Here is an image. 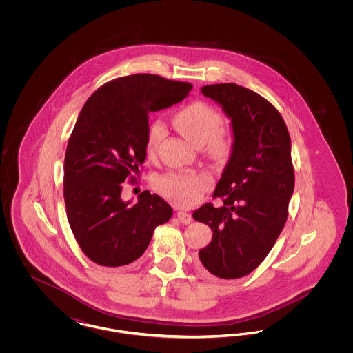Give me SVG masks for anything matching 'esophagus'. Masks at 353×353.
Instances as JSON below:
<instances>
[{
    "mask_svg": "<svg viewBox=\"0 0 353 353\" xmlns=\"http://www.w3.org/2000/svg\"><path fill=\"white\" fill-rule=\"evenodd\" d=\"M177 219H180L184 225H189V223L192 222L190 214H188V213H185V212H179V213H177Z\"/></svg>",
    "mask_w": 353,
    "mask_h": 353,
    "instance_id": "obj_1",
    "label": "esophagus"
}]
</instances>
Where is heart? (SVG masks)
I'll list each match as a JSON object with an SVG mask.
<instances>
[{
	"label": "heart",
	"instance_id": "1",
	"mask_svg": "<svg viewBox=\"0 0 353 353\" xmlns=\"http://www.w3.org/2000/svg\"><path fill=\"white\" fill-rule=\"evenodd\" d=\"M177 131L192 144L208 145L213 156H222L228 152V140L219 131L221 117L219 112L205 101H193L181 108L173 118ZM165 136L164 123L152 121L147 131L145 150L153 153ZM210 188V179L202 173H170L157 181L159 192L179 206H192Z\"/></svg>",
	"mask_w": 353,
	"mask_h": 353
}]
</instances>
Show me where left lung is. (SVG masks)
Here are the masks:
<instances>
[{"label": "left lung", "instance_id": "obj_1", "mask_svg": "<svg viewBox=\"0 0 353 353\" xmlns=\"http://www.w3.org/2000/svg\"><path fill=\"white\" fill-rule=\"evenodd\" d=\"M201 92L232 120L233 145L213 194L223 205L193 212L213 232L199 256L214 276L236 279L261 265L283 230L295 185L291 139L278 110L252 90L221 83Z\"/></svg>", "mask_w": 353, "mask_h": 353}]
</instances>
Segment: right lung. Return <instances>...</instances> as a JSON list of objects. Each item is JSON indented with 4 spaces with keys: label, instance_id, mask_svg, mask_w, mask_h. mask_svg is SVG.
<instances>
[{
    "label": "right lung",
    "instance_id": "obj_1",
    "mask_svg": "<svg viewBox=\"0 0 353 353\" xmlns=\"http://www.w3.org/2000/svg\"><path fill=\"white\" fill-rule=\"evenodd\" d=\"M192 87L134 74L103 84L85 101L68 140L63 196L70 228L92 262L132 263L147 250L156 226L172 217L168 202L148 190L134 205L123 201L120 184L145 161L150 112L183 101Z\"/></svg>",
    "mask_w": 353,
    "mask_h": 353
}]
</instances>
